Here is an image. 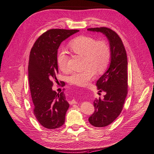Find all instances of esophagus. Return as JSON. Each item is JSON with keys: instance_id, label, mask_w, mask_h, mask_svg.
I'll return each mask as SVG.
<instances>
[{"instance_id": "34e87169", "label": "esophagus", "mask_w": 154, "mask_h": 154, "mask_svg": "<svg viewBox=\"0 0 154 154\" xmlns=\"http://www.w3.org/2000/svg\"><path fill=\"white\" fill-rule=\"evenodd\" d=\"M69 103H70V104H75V103H77V102H76L75 100H72L69 102Z\"/></svg>"}]
</instances>
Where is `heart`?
<instances>
[{
	"label": "heart",
	"mask_w": 154,
	"mask_h": 154,
	"mask_svg": "<svg viewBox=\"0 0 154 154\" xmlns=\"http://www.w3.org/2000/svg\"><path fill=\"white\" fill-rule=\"evenodd\" d=\"M68 47L77 55L84 57L83 70L73 72L68 77V81L76 85L83 86L95 77L97 71L102 73L110 63L111 51L109 44L103 40H98L88 36H79L70 42ZM67 54L59 52L57 63L59 68L63 72L68 70Z\"/></svg>",
	"instance_id": "obj_1"
}]
</instances>
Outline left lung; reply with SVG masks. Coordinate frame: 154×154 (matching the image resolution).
Here are the masks:
<instances>
[{"instance_id":"obj_1","label":"left lung","mask_w":154,"mask_h":154,"mask_svg":"<svg viewBox=\"0 0 154 154\" xmlns=\"http://www.w3.org/2000/svg\"><path fill=\"white\" fill-rule=\"evenodd\" d=\"M88 30L105 34L111 51L109 67L97 82L99 91L106 94L103 99L94 100L95 112L88 120L92 125L103 127L115 121L123 109L128 92L127 53L120 37L112 29L102 27Z\"/></svg>"}]
</instances>
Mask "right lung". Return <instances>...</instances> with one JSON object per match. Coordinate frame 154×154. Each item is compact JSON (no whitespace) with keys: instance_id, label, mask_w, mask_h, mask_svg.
I'll return each instance as SVG.
<instances>
[{"instance_id":"obj_1","label":"right lung","mask_w":154,"mask_h":154,"mask_svg":"<svg viewBox=\"0 0 154 154\" xmlns=\"http://www.w3.org/2000/svg\"><path fill=\"white\" fill-rule=\"evenodd\" d=\"M79 31L52 29L42 34L34 43L29 55V82L34 104V115L48 129L61 127L69 107L63 91H53L57 80V50L63 41Z\"/></svg>"}]
</instances>
